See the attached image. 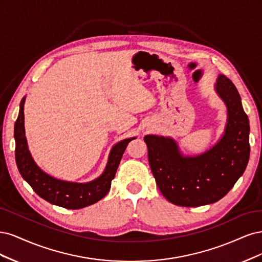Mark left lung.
Instances as JSON below:
<instances>
[{
	"mask_svg": "<svg viewBox=\"0 0 262 262\" xmlns=\"http://www.w3.org/2000/svg\"><path fill=\"white\" fill-rule=\"evenodd\" d=\"M216 92L227 106L224 136L198 157H183L171 138L148 135V160L162 195L181 207H199L220 200L246 170L249 160V121L234 83L219 75Z\"/></svg>",
	"mask_w": 262,
	"mask_h": 262,
	"instance_id": "obj_1",
	"label": "left lung"
}]
</instances>
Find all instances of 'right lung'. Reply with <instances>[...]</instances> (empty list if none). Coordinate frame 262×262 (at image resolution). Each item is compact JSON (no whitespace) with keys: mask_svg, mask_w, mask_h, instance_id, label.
Returning a JSON list of instances; mask_svg holds the SVG:
<instances>
[{"mask_svg":"<svg viewBox=\"0 0 262 262\" xmlns=\"http://www.w3.org/2000/svg\"><path fill=\"white\" fill-rule=\"evenodd\" d=\"M24 102L25 98L20 102L19 115L14 128L15 158L23 179L30 185L38 196L50 204L66 209L85 208L102 199L111 188V182L114 179L126 147L135 137L122 140L112 148L105 171L99 179L87 184L56 180L41 171L30 156L25 136Z\"/></svg>","mask_w":262,"mask_h":262,"instance_id":"add662e5","label":"right lung"}]
</instances>
